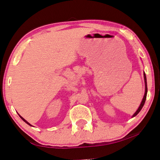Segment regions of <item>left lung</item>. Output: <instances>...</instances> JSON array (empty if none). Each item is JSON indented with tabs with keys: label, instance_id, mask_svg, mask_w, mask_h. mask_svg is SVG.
Listing matches in <instances>:
<instances>
[{
	"label": "left lung",
	"instance_id": "1",
	"mask_svg": "<svg viewBox=\"0 0 160 160\" xmlns=\"http://www.w3.org/2000/svg\"><path fill=\"white\" fill-rule=\"evenodd\" d=\"M144 82H145V93H144V98H143V99H142V103H141V104H140V106L139 107V108H138L137 111L135 112V113H133V115L132 116V118L134 117V116H137V114L139 113L140 111L142 110V107L144 106V103H145V101H146L147 94V78H146V75H145V73H144Z\"/></svg>",
	"mask_w": 160,
	"mask_h": 160
}]
</instances>
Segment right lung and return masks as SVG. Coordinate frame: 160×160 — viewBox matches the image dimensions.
<instances>
[{
	"mask_svg": "<svg viewBox=\"0 0 160 160\" xmlns=\"http://www.w3.org/2000/svg\"><path fill=\"white\" fill-rule=\"evenodd\" d=\"M19 116H20V118H21V119H22V120H23V121H24V122H25V123H27V124H28V125H29V126H32V125H31V124H30V123H28V122H27V121H26L24 118H23V117H21V116L20 115H19Z\"/></svg>",
	"mask_w": 160,
	"mask_h": 160,
	"instance_id": "1",
	"label": "right lung"
}]
</instances>
